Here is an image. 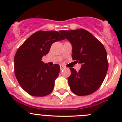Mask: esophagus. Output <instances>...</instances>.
I'll use <instances>...</instances> for the list:
<instances>
[{"label": "esophagus", "instance_id": "34e87169", "mask_svg": "<svg viewBox=\"0 0 122 122\" xmlns=\"http://www.w3.org/2000/svg\"><path fill=\"white\" fill-rule=\"evenodd\" d=\"M60 70H63V69L64 68V67H63V66L62 65H60Z\"/></svg>", "mask_w": 122, "mask_h": 122}]
</instances>
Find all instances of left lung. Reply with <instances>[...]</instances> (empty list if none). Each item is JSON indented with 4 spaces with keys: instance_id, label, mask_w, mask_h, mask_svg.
<instances>
[{
    "instance_id": "obj_1",
    "label": "left lung",
    "mask_w": 122,
    "mask_h": 122,
    "mask_svg": "<svg viewBox=\"0 0 122 122\" xmlns=\"http://www.w3.org/2000/svg\"><path fill=\"white\" fill-rule=\"evenodd\" d=\"M60 33L72 44V59L82 63L79 71L70 68L71 75L68 81L71 90L78 96L93 93L101 86L108 69L104 46L83 29L62 30Z\"/></svg>"
}]
</instances>
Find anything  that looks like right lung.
I'll return each mask as SVG.
<instances>
[{
	"label": "right lung",
	"mask_w": 122,
	"mask_h": 122,
	"mask_svg": "<svg viewBox=\"0 0 122 122\" xmlns=\"http://www.w3.org/2000/svg\"><path fill=\"white\" fill-rule=\"evenodd\" d=\"M57 31L40 30L32 34L19 46L15 56V74L22 89L33 97H45L51 93L60 66H48L41 60L54 42L63 40Z\"/></svg>",
	"instance_id": "obj_1"
}]
</instances>
